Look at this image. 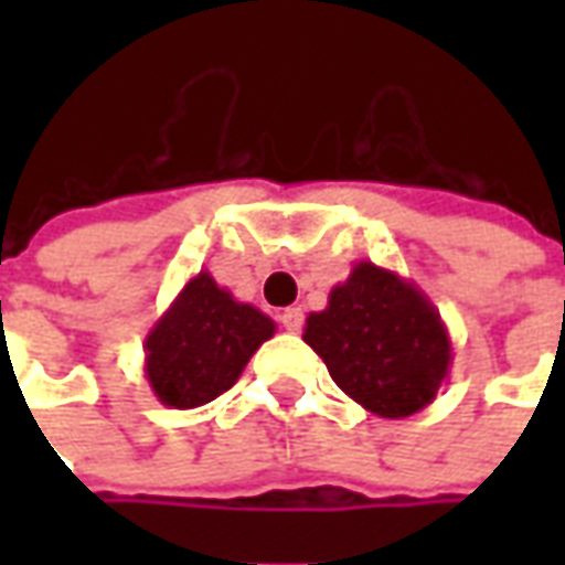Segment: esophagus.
Here are the masks:
<instances>
[{"instance_id": "1", "label": "esophagus", "mask_w": 565, "mask_h": 565, "mask_svg": "<svg viewBox=\"0 0 565 565\" xmlns=\"http://www.w3.org/2000/svg\"><path fill=\"white\" fill-rule=\"evenodd\" d=\"M302 323H306V315H302V308H284L281 311V327L287 332H299L302 330Z\"/></svg>"}]
</instances>
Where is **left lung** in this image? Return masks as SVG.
I'll list each match as a JSON object with an SVG mask.
<instances>
[{
    "mask_svg": "<svg viewBox=\"0 0 565 565\" xmlns=\"http://www.w3.org/2000/svg\"><path fill=\"white\" fill-rule=\"evenodd\" d=\"M302 339L354 403L391 420L433 403L454 360L448 327L429 296L369 259L332 287L323 311L308 315Z\"/></svg>",
    "mask_w": 565,
    "mask_h": 565,
    "instance_id": "left-lung-1",
    "label": "left lung"
}]
</instances>
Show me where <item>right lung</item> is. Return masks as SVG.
Instances as JSON below:
<instances>
[{"mask_svg":"<svg viewBox=\"0 0 565 565\" xmlns=\"http://www.w3.org/2000/svg\"><path fill=\"white\" fill-rule=\"evenodd\" d=\"M275 335V320L238 302L199 271L174 296L145 339V379L169 408H199L230 391L247 360Z\"/></svg>","mask_w":565,"mask_h":565,"instance_id":"1","label":"right lung"}]
</instances>
